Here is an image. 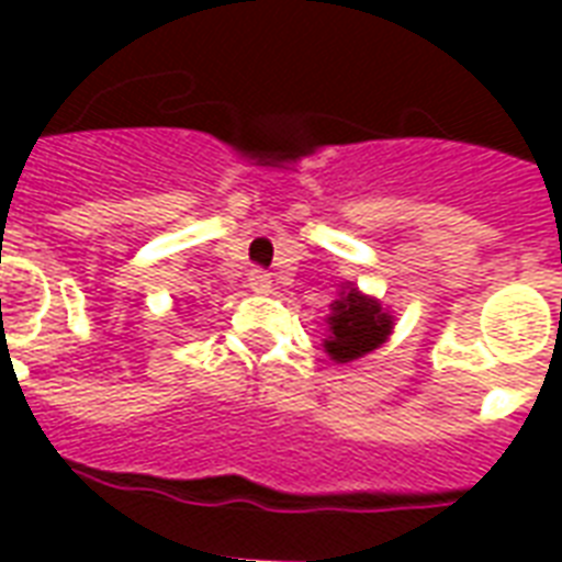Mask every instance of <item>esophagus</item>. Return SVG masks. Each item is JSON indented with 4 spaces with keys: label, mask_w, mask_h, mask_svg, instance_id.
<instances>
[{
    "label": "esophagus",
    "mask_w": 562,
    "mask_h": 562,
    "mask_svg": "<svg viewBox=\"0 0 562 562\" xmlns=\"http://www.w3.org/2000/svg\"><path fill=\"white\" fill-rule=\"evenodd\" d=\"M247 285L254 291H268L273 285V277L265 268H254V271L247 273Z\"/></svg>",
    "instance_id": "obj_1"
}]
</instances>
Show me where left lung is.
<instances>
[{
	"mask_svg": "<svg viewBox=\"0 0 562 562\" xmlns=\"http://www.w3.org/2000/svg\"><path fill=\"white\" fill-rule=\"evenodd\" d=\"M391 315L382 312L375 300L364 297L356 289L341 291V300L333 303L329 317V338L324 341L329 359L338 364L368 356L391 333Z\"/></svg>",
	"mask_w": 562,
	"mask_h": 562,
	"instance_id": "1",
	"label": "left lung"
}]
</instances>
